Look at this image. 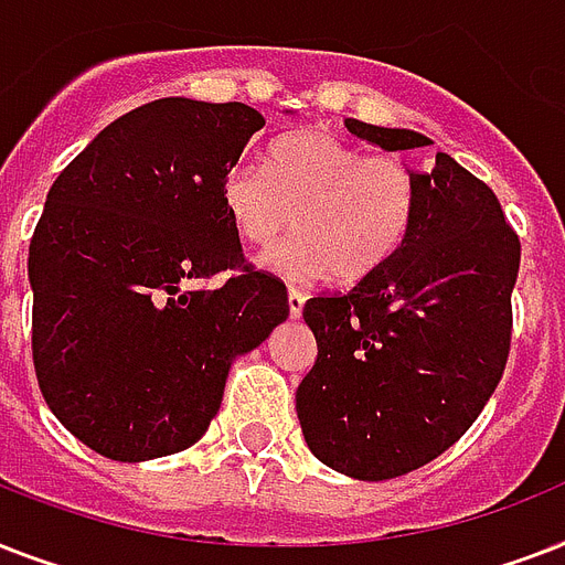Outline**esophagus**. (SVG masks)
Instances as JSON below:
<instances>
[{
  "mask_svg": "<svg viewBox=\"0 0 565 565\" xmlns=\"http://www.w3.org/2000/svg\"><path fill=\"white\" fill-rule=\"evenodd\" d=\"M287 301H290V317H299L301 308H305V301H308V296L301 290H296V287H290L287 290Z\"/></svg>",
  "mask_w": 565,
  "mask_h": 565,
  "instance_id": "obj_1",
  "label": "esophagus"
}]
</instances>
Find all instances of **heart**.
<instances>
[{"mask_svg":"<svg viewBox=\"0 0 565 565\" xmlns=\"http://www.w3.org/2000/svg\"><path fill=\"white\" fill-rule=\"evenodd\" d=\"M231 225L260 264L287 278L328 275L352 284L398 255L419 207V179L398 154H370L328 131H299L269 149V163H237L222 179Z\"/></svg>","mask_w":565,"mask_h":565,"instance_id":"b5f03b06","label":"heart"}]
</instances>
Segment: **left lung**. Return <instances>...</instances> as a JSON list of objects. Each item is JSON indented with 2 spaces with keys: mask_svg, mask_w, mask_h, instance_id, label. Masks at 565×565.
<instances>
[{
  "mask_svg": "<svg viewBox=\"0 0 565 565\" xmlns=\"http://www.w3.org/2000/svg\"><path fill=\"white\" fill-rule=\"evenodd\" d=\"M345 128L386 152L430 143L361 119ZM413 172L419 207L398 255L301 310L319 345L296 393L301 434L322 463L358 481L398 478L455 446L510 354L519 234L451 154Z\"/></svg>",
  "mask_w": 565,
  "mask_h": 565,
  "instance_id": "8db88e82",
  "label": "left lung"
}]
</instances>
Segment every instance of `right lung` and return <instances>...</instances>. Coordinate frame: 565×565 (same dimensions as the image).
<instances>
[{
	"label": "right lung",
	"mask_w": 565,
	"mask_h": 565,
	"mask_svg": "<svg viewBox=\"0 0 565 565\" xmlns=\"http://www.w3.org/2000/svg\"><path fill=\"white\" fill-rule=\"evenodd\" d=\"M266 119L170 96L110 122L55 179L29 246L31 358L73 437L140 463L184 451L222 404L231 361L290 313L222 204ZM225 274L216 291L199 280Z\"/></svg>",
	"instance_id": "obj_1"
}]
</instances>
